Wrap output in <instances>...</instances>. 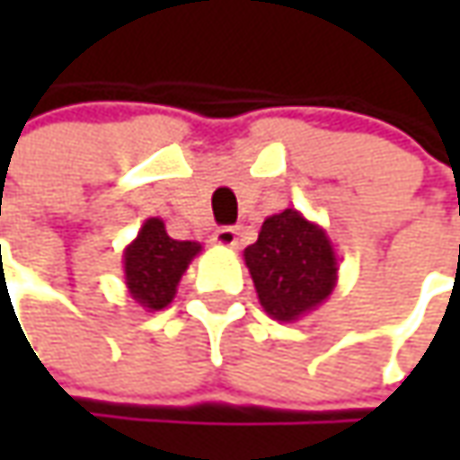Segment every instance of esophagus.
Wrapping results in <instances>:
<instances>
[{"mask_svg": "<svg viewBox=\"0 0 460 460\" xmlns=\"http://www.w3.org/2000/svg\"><path fill=\"white\" fill-rule=\"evenodd\" d=\"M212 240H215L217 245H222V248H235V245H238V227H220V230L212 235Z\"/></svg>", "mask_w": 460, "mask_h": 460, "instance_id": "obj_1", "label": "esophagus"}]
</instances>
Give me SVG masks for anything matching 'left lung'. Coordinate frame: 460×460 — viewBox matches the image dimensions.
<instances>
[{
  "mask_svg": "<svg viewBox=\"0 0 460 460\" xmlns=\"http://www.w3.org/2000/svg\"><path fill=\"white\" fill-rule=\"evenodd\" d=\"M263 312L296 323L317 309L338 284V256L327 233L296 209L266 217L253 245L243 251Z\"/></svg>",
  "mask_w": 460,
  "mask_h": 460,
  "instance_id": "obj_1",
  "label": "left lung"
}]
</instances>
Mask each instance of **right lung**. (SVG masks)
<instances>
[{"label": "right lung", "mask_w": 460, "mask_h": 460, "mask_svg": "<svg viewBox=\"0 0 460 460\" xmlns=\"http://www.w3.org/2000/svg\"><path fill=\"white\" fill-rule=\"evenodd\" d=\"M199 253V243L173 240L164 220L148 217L137 230V238L122 253L125 287L140 307L158 312L173 302L181 276Z\"/></svg>", "instance_id": "1"}]
</instances>
